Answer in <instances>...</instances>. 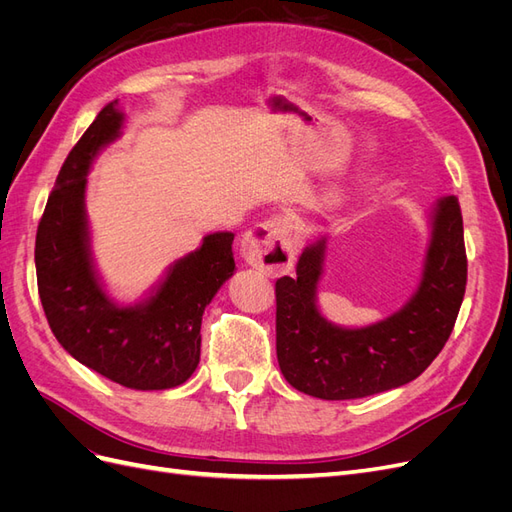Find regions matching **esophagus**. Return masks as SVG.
<instances>
[{
	"mask_svg": "<svg viewBox=\"0 0 512 512\" xmlns=\"http://www.w3.org/2000/svg\"><path fill=\"white\" fill-rule=\"evenodd\" d=\"M294 224L286 215H273L267 222L247 232L241 252L247 265L277 277L292 269L294 260Z\"/></svg>",
	"mask_w": 512,
	"mask_h": 512,
	"instance_id": "esophagus-1",
	"label": "esophagus"
}]
</instances>
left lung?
<instances>
[{"label": "left lung", "mask_w": 512, "mask_h": 512, "mask_svg": "<svg viewBox=\"0 0 512 512\" xmlns=\"http://www.w3.org/2000/svg\"><path fill=\"white\" fill-rule=\"evenodd\" d=\"M322 260L324 239L305 247L297 275L275 282V346L284 378L305 395L335 401L391 391L421 376L451 337L466 294L457 196L438 200L421 286L389 318L363 329L324 320L316 307Z\"/></svg>", "instance_id": "8db88e82"}]
</instances>
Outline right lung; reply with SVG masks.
<instances>
[{
	"label": "right lung",
	"instance_id": "1",
	"mask_svg": "<svg viewBox=\"0 0 512 512\" xmlns=\"http://www.w3.org/2000/svg\"><path fill=\"white\" fill-rule=\"evenodd\" d=\"M121 123L117 102H108L59 170L36 232L38 292L53 335L76 361L128 389L164 391L198 367L203 312L235 273V235H207L143 305L108 299L89 258L85 175Z\"/></svg>",
	"mask_w": 512,
	"mask_h": 512
}]
</instances>
